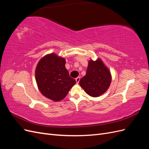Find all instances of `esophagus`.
<instances>
[{"instance_id": "34e87169", "label": "esophagus", "mask_w": 149, "mask_h": 149, "mask_svg": "<svg viewBox=\"0 0 149 149\" xmlns=\"http://www.w3.org/2000/svg\"><path fill=\"white\" fill-rule=\"evenodd\" d=\"M79 80H80V77H77L76 78V83L78 84L79 82Z\"/></svg>"}]
</instances>
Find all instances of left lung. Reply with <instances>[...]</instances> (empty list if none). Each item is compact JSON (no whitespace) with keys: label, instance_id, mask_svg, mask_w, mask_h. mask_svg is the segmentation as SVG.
<instances>
[{"label":"left lung","instance_id":"obj_1","mask_svg":"<svg viewBox=\"0 0 149 149\" xmlns=\"http://www.w3.org/2000/svg\"><path fill=\"white\" fill-rule=\"evenodd\" d=\"M111 75L102 61L98 59L89 61L86 74L79 81V85L88 95L98 97L109 88Z\"/></svg>","mask_w":149,"mask_h":149}]
</instances>
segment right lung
<instances>
[{"label": "right lung", "instance_id": "add662e5", "mask_svg": "<svg viewBox=\"0 0 149 149\" xmlns=\"http://www.w3.org/2000/svg\"><path fill=\"white\" fill-rule=\"evenodd\" d=\"M64 58L56 54L46 55L36 68L35 78L38 89L43 96L58 101L65 98L76 83L65 68Z\"/></svg>", "mask_w": 149, "mask_h": 149}]
</instances>
